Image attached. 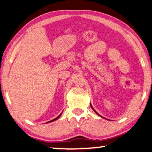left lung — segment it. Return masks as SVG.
Here are the masks:
<instances>
[{
  "instance_id": "left-lung-1",
  "label": "left lung",
  "mask_w": 152,
  "mask_h": 152,
  "mask_svg": "<svg viewBox=\"0 0 152 152\" xmlns=\"http://www.w3.org/2000/svg\"><path fill=\"white\" fill-rule=\"evenodd\" d=\"M90 106H91V108H92V109H93V110H94V112H96V114H98V113H97V112H96V111H95V110H94V108H93V107H92V106H91V104H90ZM98 115H99V114H98Z\"/></svg>"
}]
</instances>
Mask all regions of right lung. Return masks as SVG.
<instances>
[{
    "instance_id": "right-lung-1",
    "label": "right lung",
    "mask_w": 152,
    "mask_h": 152,
    "mask_svg": "<svg viewBox=\"0 0 152 152\" xmlns=\"http://www.w3.org/2000/svg\"><path fill=\"white\" fill-rule=\"evenodd\" d=\"M61 114H62V113H61V114H60V115H59V116H58V117H56V118H54V119H53V120H52V121H50V122H48V123H51V122H52V121H56V120H57L58 118H59V117H60V116H61Z\"/></svg>"
}]
</instances>
